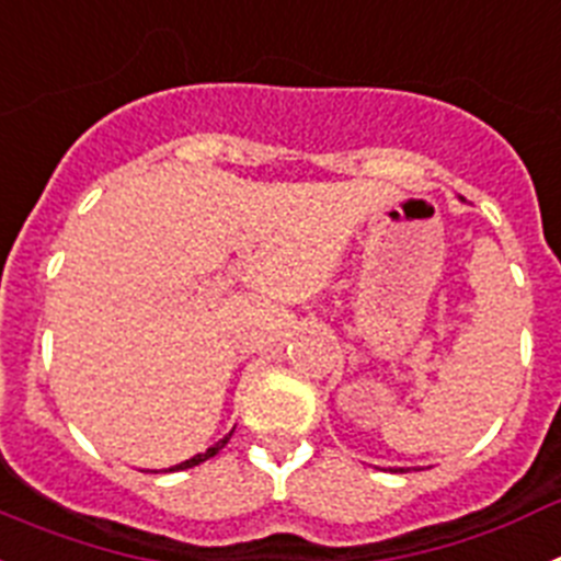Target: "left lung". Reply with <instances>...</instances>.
I'll list each match as a JSON object with an SVG mask.
<instances>
[{
	"label": "left lung",
	"instance_id": "left-lung-1",
	"mask_svg": "<svg viewBox=\"0 0 561 561\" xmlns=\"http://www.w3.org/2000/svg\"><path fill=\"white\" fill-rule=\"evenodd\" d=\"M390 472H408L404 466H390Z\"/></svg>",
	"mask_w": 561,
	"mask_h": 561
}]
</instances>
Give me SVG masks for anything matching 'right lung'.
Returning a JSON list of instances; mask_svg holds the SVG:
<instances>
[{"instance_id": "add662e5", "label": "right lung", "mask_w": 561, "mask_h": 561, "mask_svg": "<svg viewBox=\"0 0 561 561\" xmlns=\"http://www.w3.org/2000/svg\"><path fill=\"white\" fill-rule=\"evenodd\" d=\"M230 435H232V433H227V435H225V438H221V440H216V444H213V447H210V449H207V453H199V455H193V458H191V460H182V463L171 466V469H168V472H180V469H191V466H199V463H205V460H207V458H213V455H216V453H219V449H221V447H225L227 440H230Z\"/></svg>"}]
</instances>
